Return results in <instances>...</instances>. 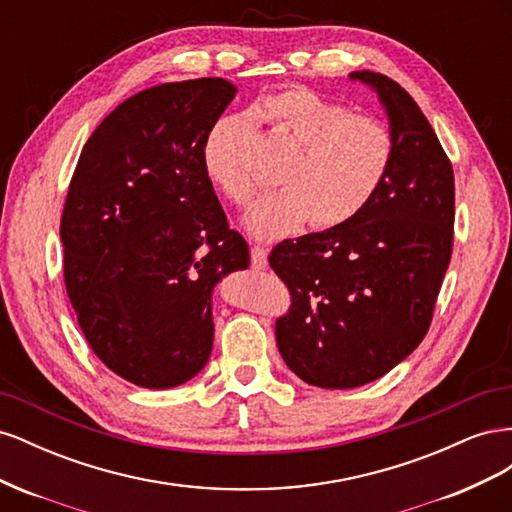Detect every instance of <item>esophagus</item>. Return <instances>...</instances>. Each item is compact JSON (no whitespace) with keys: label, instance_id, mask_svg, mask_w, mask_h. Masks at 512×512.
Returning <instances> with one entry per match:
<instances>
[{"label":"esophagus","instance_id":"1","mask_svg":"<svg viewBox=\"0 0 512 512\" xmlns=\"http://www.w3.org/2000/svg\"><path fill=\"white\" fill-rule=\"evenodd\" d=\"M250 254H252V267H254V269H258V271H260V269H265V267H267V262H269V260H267V256H269V254H267L265 247L254 245Z\"/></svg>","mask_w":512,"mask_h":512}]
</instances>
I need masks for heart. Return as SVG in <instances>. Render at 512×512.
Wrapping results in <instances>:
<instances>
[{
  "label": "heart",
  "instance_id": "b5f03b06",
  "mask_svg": "<svg viewBox=\"0 0 512 512\" xmlns=\"http://www.w3.org/2000/svg\"><path fill=\"white\" fill-rule=\"evenodd\" d=\"M258 113L297 151L282 173L284 190L260 196L245 215V228L256 239L290 237L309 220L318 228L346 224L389 177L395 141L374 117L350 115L344 104L305 87L269 96ZM252 132L250 115H228L209 130L203 145L205 175L239 205L254 190L245 168Z\"/></svg>",
  "mask_w": 512,
  "mask_h": 512
}]
</instances>
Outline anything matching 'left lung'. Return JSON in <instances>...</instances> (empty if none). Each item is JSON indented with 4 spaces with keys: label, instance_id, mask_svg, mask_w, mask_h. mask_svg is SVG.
<instances>
[{
    "label": "left lung",
    "instance_id": "left-lung-1",
    "mask_svg": "<svg viewBox=\"0 0 512 512\" xmlns=\"http://www.w3.org/2000/svg\"><path fill=\"white\" fill-rule=\"evenodd\" d=\"M350 81L374 91L389 119V177L350 222L282 241L269 256L292 292L277 348L320 389L374 382L414 352L453 252V166L427 117L384 74L350 72Z\"/></svg>",
    "mask_w": 512,
    "mask_h": 512
}]
</instances>
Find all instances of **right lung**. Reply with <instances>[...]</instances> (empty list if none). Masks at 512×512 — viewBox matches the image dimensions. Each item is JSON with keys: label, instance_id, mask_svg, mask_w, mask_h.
I'll use <instances>...</instances> for the list:
<instances>
[{"label": "right lung", "instance_id": "obj_1", "mask_svg": "<svg viewBox=\"0 0 512 512\" xmlns=\"http://www.w3.org/2000/svg\"><path fill=\"white\" fill-rule=\"evenodd\" d=\"M235 96L226 79L141 91L89 136L70 181L59 228L70 303L98 359L143 389L207 365L215 286L250 267L203 168Z\"/></svg>", "mask_w": 512, "mask_h": 512}]
</instances>
